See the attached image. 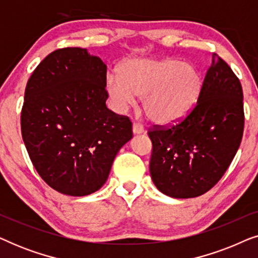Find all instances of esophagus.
<instances>
[{"instance_id":"1","label":"esophagus","mask_w":258,"mask_h":258,"mask_svg":"<svg viewBox=\"0 0 258 258\" xmlns=\"http://www.w3.org/2000/svg\"><path fill=\"white\" fill-rule=\"evenodd\" d=\"M133 133H134V135H141V134H143L144 133L143 125L141 124V123L134 122L133 123Z\"/></svg>"}]
</instances>
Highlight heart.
Masks as SVG:
<instances>
[{
    "label": "heart",
    "mask_w": 258,
    "mask_h": 258,
    "mask_svg": "<svg viewBox=\"0 0 258 258\" xmlns=\"http://www.w3.org/2000/svg\"><path fill=\"white\" fill-rule=\"evenodd\" d=\"M105 90L116 110L124 111L142 97L147 117L160 125L181 121L195 108L203 91L199 66L178 58H129L118 74L105 75Z\"/></svg>",
    "instance_id": "1"
}]
</instances>
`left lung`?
<instances>
[{"label":"left lung","instance_id":"obj_1","mask_svg":"<svg viewBox=\"0 0 258 258\" xmlns=\"http://www.w3.org/2000/svg\"><path fill=\"white\" fill-rule=\"evenodd\" d=\"M243 126L241 82L213 54L195 108L178 124L148 133L153 143L149 170L155 186L174 199L206 194L234 160Z\"/></svg>","mask_w":258,"mask_h":258}]
</instances>
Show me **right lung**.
I'll return each instance as SVG.
<instances>
[{
  "mask_svg": "<svg viewBox=\"0 0 258 258\" xmlns=\"http://www.w3.org/2000/svg\"><path fill=\"white\" fill-rule=\"evenodd\" d=\"M105 75L98 56L63 48L49 54L27 83L24 146L42 179L64 195L97 191L119 149L133 139L130 119L105 105Z\"/></svg>",
  "mask_w": 258,
  "mask_h": 258,
  "instance_id": "add662e5",
  "label": "right lung"
}]
</instances>
